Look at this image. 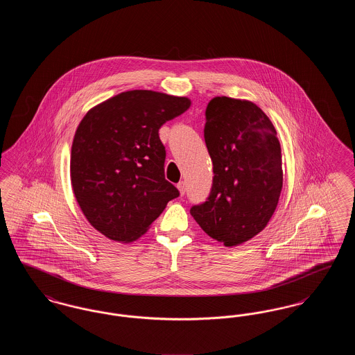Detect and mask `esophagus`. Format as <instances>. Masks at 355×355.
Returning a JSON list of instances; mask_svg holds the SVG:
<instances>
[{"mask_svg": "<svg viewBox=\"0 0 355 355\" xmlns=\"http://www.w3.org/2000/svg\"><path fill=\"white\" fill-rule=\"evenodd\" d=\"M177 187H178V190H180V193H181V196H185V193H186L185 182H184V181H181V182H178V185H177Z\"/></svg>", "mask_w": 355, "mask_h": 355, "instance_id": "esophagus-1", "label": "esophagus"}]
</instances>
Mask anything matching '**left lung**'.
Wrapping results in <instances>:
<instances>
[{"mask_svg": "<svg viewBox=\"0 0 355 355\" xmlns=\"http://www.w3.org/2000/svg\"><path fill=\"white\" fill-rule=\"evenodd\" d=\"M213 161V185L190 209L203 232L236 246L265 229L278 205L284 171L281 145L269 117L250 101L216 97L203 129Z\"/></svg>", "mask_w": 355, "mask_h": 355, "instance_id": "8db88e82", "label": "left lung"}]
</instances>
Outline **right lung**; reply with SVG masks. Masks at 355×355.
<instances>
[{
    "label": "right lung",
    "mask_w": 355,
    "mask_h": 355,
    "mask_svg": "<svg viewBox=\"0 0 355 355\" xmlns=\"http://www.w3.org/2000/svg\"><path fill=\"white\" fill-rule=\"evenodd\" d=\"M189 106L186 97L130 90L97 105L80 122L71 186L85 217L103 236L135 241L180 196L165 178L166 150L158 130Z\"/></svg>",
    "instance_id": "1"
}]
</instances>
